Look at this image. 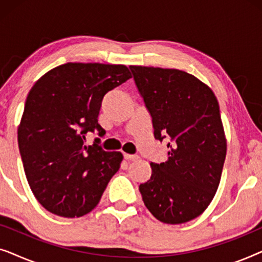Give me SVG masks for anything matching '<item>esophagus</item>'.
<instances>
[{
	"instance_id": "34e87169",
	"label": "esophagus",
	"mask_w": 262,
	"mask_h": 262,
	"mask_svg": "<svg viewBox=\"0 0 262 262\" xmlns=\"http://www.w3.org/2000/svg\"><path fill=\"white\" fill-rule=\"evenodd\" d=\"M124 159L127 161H136L138 159L137 155H130V154H125L124 152Z\"/></svg>"
}]
</instances>
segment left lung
Wrapping results in <instances>:
<instances>
[{"mask_svg":"<svg viewBox=\"0 0 262 262\" xmlns=\"http://www.w3.org/2000/svg\"><path fill=\"white\" fill-rule=\"evenodd\" d=\"M151 117L154 137L167 143L168 160L150 163L151 177L139 185L152 216L181 224L202 214L213 199L227 155L220 105L202 81L178 69L131 66Z\"/></svg>","mask_w":262,"mask_h":262,"instance_id":"8db88e82","label":"left lung"}]
</instances>
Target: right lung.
<instances>
[{
    "mask_svg": "<svg viewBox=\"0 0 262 262\" xmlns=\"http://www.w3.org/2000/svg\"><path fill=\"white\" fill-rule=\"evenodd\" d=\"M131 74L125 66L67 63L50 70L28 93L17 142L28 185L39 203L57 216L91 212L123 160L105 151L88 132L103 128L98 117L103 96Z\"/></svg>",
    "mask_w": 262,
    "mask_h": 262,
    "instance_id": "right-lung-1",
    "label": "right lung"
}]
</instances>
